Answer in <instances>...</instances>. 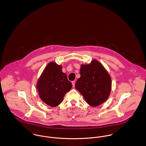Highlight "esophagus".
I'll return each mask as SVG.
<instances>
[{"label": "esophagus", "instance_id": "34e87169", "mask_svg": "<svg viewBox=\"0 0 146 146\" xmlns=\"http://www.w3.org/2000/svg\"><path fill=\"white\" fill-rule=\"evenodd\" d=\"M72 84L73 87L74 88V87L75 86V84H76V82H75V81H72Z\"/></svg>", "mask_w": 146, "mask_h": 146}]
</instances>
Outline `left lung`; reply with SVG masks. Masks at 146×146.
I'll list each match as a JSON object with an SVG mask.
<instances>
[{"label":"left lung","instance_id":"1","mask_svg":"<svg viewBox=\"0 0 146 146\" xmlns=\"http://www.w3.org/2000/svg\"><path fill=\"white\" fill-rule=\"evenodd\" d=\"M80 73L75 88L83 95L86 102L92 107L105 102L111 92V81L101 63L94 60L89 64H82Z\"/></svg>","mask_w":146,"mask_h":146}]
</instances>
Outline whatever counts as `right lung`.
Instances as JSON below:
<instances>
[{
  "mask_svg": "<svg viewBox=\"0 0 146 146\" xmlns=\"http://www.w3.org/2000/svg\"><path fill=\"white\" fill-rule=\"evenodd\" d=\"M72 86L67 75L62 71V66L51 62L42 73L36 88L42 101L54 107L62 102L64 96L72 89Z\"/></svg>",
  "mask_w": 146,
  "mask_h": 146,
  "instance_id": "right-lung-1",
  "label": "right lung"
}]
</instances>
